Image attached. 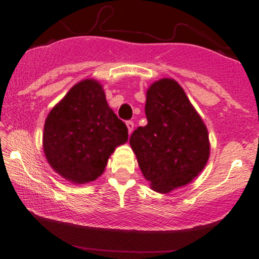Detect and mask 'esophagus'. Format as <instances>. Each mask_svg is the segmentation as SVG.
Wrapping results in <instances>:
<instances>
[{
    "mask_svg": "<svg viewBox=\"0 0 259 259\" xmlns=\"http://www.w3.org/2000/svg\"><path fill=\"white\" fill-rule=\"evenodd\" d=\"M126 127H127V132H129V135H130V134H132L133 130H134V121L127 120L126 121Z\"/></svg>",
    "mask_w": 259,
    "mask_h": 259,
    "instance_id": "obj_1",
    "label": "esophagus"
}]
</instances>
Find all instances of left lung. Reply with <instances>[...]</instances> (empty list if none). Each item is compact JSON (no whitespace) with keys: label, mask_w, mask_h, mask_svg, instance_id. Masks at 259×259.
Returning <instances> with one entry per match:
<instances>
[{"label":"left lung","mask_w":259,"mask_h":259,"mask_svg":"<svg viewBox=\"0 0 259 259\" xmlns=\"http://www.w3.org/2000/svg\"><path fill=\"white\" fill-rule=\"evenodd\" d=\"M145 113L147 125L132 134L130 146L151 187L167 194L191 183L207 164V127L173 79H160L148 88Z\"/></svg>","instance_id":"1"}]
</instances>
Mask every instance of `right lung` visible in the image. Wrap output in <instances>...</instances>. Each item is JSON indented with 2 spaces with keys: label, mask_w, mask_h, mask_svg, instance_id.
<instances>
[{
  "label": "right lung",
  "mask_w": 259,
  "mask_h": 259,
  "mask_svg": "<svg viewBox=\"0 0 259 259\" xmlns=\"http://www.w3.org/2000/svg\"><path fill=\"white\" fill-rule=\"evenodd\" d=\"M126 141V125L109 108L102 85L94 79L74 85L45 121L47 162L74 184L96 180L115 147Z\"/></svg>",
  "instance_id": "add662e5"
}]
</instances>
